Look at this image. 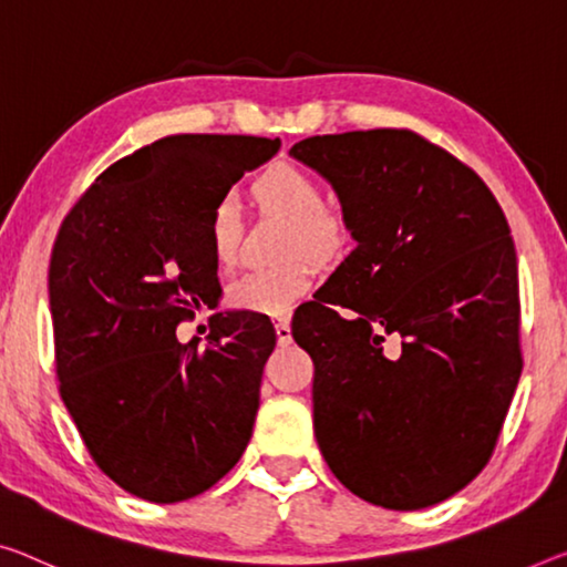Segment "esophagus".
<instances>
[{
	"label": "esophagus",
	"mask_w": 567,
	"mask_h": 567,
	"mask_svg": "<svg viewBox=\"0 0 567 567\" xmlns=\"http://www.w3.org/2000/svg\"><path fill=\"white\" fill-rule=\"evenodd\" d=\"M276 337H278V344H281V347L291 344V321L289 319H278L276 321Z\"/></svg>",
	"instance_id": "obj_1"
}]
</instances>
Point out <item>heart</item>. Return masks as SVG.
<instances>
[{
    "label": "heart",
    "instance_id": "heart-1",
    "mask_svg": "<svg viewBox=\"0 0 567 567\" xmlns=\"http://www.w3.org/2000/svg\"><path fill=\"white\" fill-rule=\"evenodd\" d=\"M254 195L268 210L289 217V254H307L332 260L347 243V223L332 207L321 205L319 182L291 164H274L254 182ZM243 233L240 207L233 197L217 199L207 217L210 250L220 266H233ZM313 268L309 258L296 256L276 268H258L230 286L235 309L256 313H286L311 289Z\"/></svg>",
    "mask_w": 567,
    "mask_h": 567
}]
</instances>
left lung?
Returning a JSON list of instances; mask_svg holds the SVG:
<instances>
[{"label": "left lung", "instance_id": "1", "mask_svg": "<svg viewBox=\"0 0 567 567\" xmlns=\"http://www.w3.org/2000/svg\"><path fill=\"white\" fill-rule=\"evenodd\" d=\"M289 154L332 182L357 240L293 313L313 435L360 499L431 507L492 458L519 382L507 217L472 167L411 128L309 136Z\"/></svg>", "mask_w": 567, "mask_h": 567}]
</instances>
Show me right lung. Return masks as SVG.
<instances>
[{
	"instance_id": "add662e5",
	"label": "right lung",
	"mask_w": 567,
	"mask_h": 567,
	"mask_svg": "<svg viewBox=\"0 0 567 567\" xmlns=\"http://www.w3.org/2000/svg\"><path fill=\"white\" fill-rule=\"evenodd\" d=\"M278 146L164 136L111 164L58 230L48 284L60 398L95 466L138 499L207 492L254 433L271 319L215 313L205 350L174 332L220 293L213 205Z\"/></svg>"
}]
</instances>
